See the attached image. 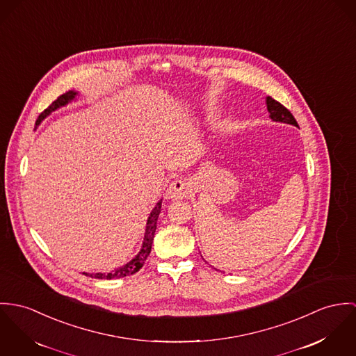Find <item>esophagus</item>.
I'll list each match as a JSON object with an SVG mask.
<instances>
[{"label": "esophagus", "instance_id": "1", "mask_svg": "<svg viewBox=\"0 0 356 356\" xmlns=\"http://www.w3.org/2000/svg\"><path fill=\"white\" fill-rule=\"evenodd\" d=\"M191 194V186L188 181L179 179L170 183L168 190V197L170 199H180V197H188Z\"/></svg>", "mask_w": 356, "mask_h": 356}]
</instances>
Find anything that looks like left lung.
Returning a JSON list of instances; mask_svg holds the SVG:
<instances>
[{
    "label": "left lung",
    "instance_id": "left-lung-1",
    "mask_svg": "<svg viewBox=\"0 0 356 356\" xmlns=\"http://www.w3.org/2000/svg\"><path fill=\"white\" fill-rule=\"evenodd\" d=\"M266 105H268V111H269L270 118L273 121L286 122V124H292V125L298 127V121L295 120L293 115L284 105H281L278 101L273 99L272 97H268L266 98Z\"/></svg>",
    "mask_w": 356,
    "mask_h": 356
}]
</instances>
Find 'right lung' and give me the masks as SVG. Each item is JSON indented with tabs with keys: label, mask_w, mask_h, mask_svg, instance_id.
Listing matches in <instances>:
<instances>
[{
	"label": "right lung",
	"mask_w": 356,
	"mask_h": 356,
	"mask_svg": "<svg viewBox=\"0 0 356 356\" xmlns=\"http://www.w3.org/2000/svg\"><path fill=\"white\" fill-rule=\"evenodd\" d=\"M78 92L75 91H67L65 94H61L56 101H53L42 113L38 116L37 120V125L40 124L42 120L44 119L47 115H50L53 111L67 105L70 101H72L75 97H76ZM161 204H162V200H159L157 203V206L153 209V211L150 213V217L147 220V225H146V234H145V241H143V245H142V250L139 251V254L132 259L129 261L127 265H124L122 268H119L118 270L112 272V273H108V275H102V273H95V275H90V277H94V278H106V280H112V278H121V277L129 276V275H134L136 272H139L142 269V266L145 265V261L147 259L150 251H152V244H153V238H154V234H156V229H157V220H159V213H161ZM86 276H88V273H84Z\"/></svg>",
	"instance_id": "add662e5"
}]
</instances>
